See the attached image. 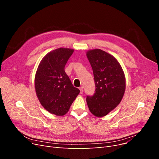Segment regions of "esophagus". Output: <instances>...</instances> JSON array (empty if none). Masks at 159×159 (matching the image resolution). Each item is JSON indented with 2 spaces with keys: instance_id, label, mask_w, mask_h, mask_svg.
<instances>
[{
  "instance_id": "obj_1",
  "label": "esophagus",
  "mask_w": 159,
  "mask_h": 159,
  "mask_svg": "<svg viewBox=\"0 0 159 159\" xmlns=\"http://www.w3.org/2000/svg\"><path fill=\"white\" fill-rule=\"evenodd\" d=\"M80 93L82 94L84 93V88H83V87H80Z\"/></svg>"
}]
</instances>
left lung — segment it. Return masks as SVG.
Instances as JSON below:
<instances>
[{"instance_id":"8db88e82","label":"left lung","mask_w":159,"mask_h":159,"mask_svg":"<svg viewBox=\"0 0 159 159\" xmlns=\"http://www.w3.org/2000/svg\"><path fill=\"white\" fill-rule=\"evenodd\" d=\"M92 68L95 93L87 96L89 109L95 116H105L121 102L125 90V77L119 61L100 49L86 53Z\"/></svg>"}]
</instances>
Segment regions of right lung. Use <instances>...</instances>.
I'll return each instance as SVG.
<instances>
[{"mask_svg": "<svg viewBox=\"0 0 159 159\" xmlns=\"http://www.w3.org/2000/svg\"><path fill=\"white\" fill-rule=\"evenodd\" d=\"M73 49L60 48L47 54L38 67L35 89L41 105L50 113L62 116L80 93L74 87L64 68Z\"/></svg>", "mask_w": 159, "mask_h": 159, "instance_id": "1", "label": "right lung"}]
</instances>
